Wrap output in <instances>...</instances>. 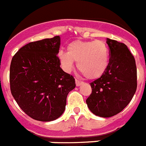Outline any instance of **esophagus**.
<instances>
[{"label": "esophagus", "mask_w": 146, "mask_h": 146, "mask_svg": "<svg viewBox=\"0 0 146 146\" xmlns=\"http://www.w3.org/2000/svg\"><path fill=\"white\" fill-rule=\"evenodd\" d=\"M82 81H80V80H78V79H76V85L77 87H79V86H80L81 84H82Z\"/></svg>", "instance_id": "obj_1"}]
</instances>
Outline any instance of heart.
<instances>
[{"label":"heart","instance_id":"b5f03b06","mask_svg":"<svg viewBox=\"0 0 146 146\" xmlns=\"http://www.w3.org/2000/svg\"><path fill=\"white\" fill-rule=\"evenodd\" d=\"M58 59L63 70L67 73L77 67L85 78L95 79L103 75L110 63V52L103 41H76L67 46V52L59 50Z\"/></svg>","mask_w":146,"mask_h":146}]
</instances>
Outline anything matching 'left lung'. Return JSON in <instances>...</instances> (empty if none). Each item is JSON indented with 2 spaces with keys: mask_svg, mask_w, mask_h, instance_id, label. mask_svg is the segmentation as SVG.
<instances>
[{
  "mask_svg": "<svg viewBox=\"0 0 146 146\" xmlns=\"http://www.w3.org/2000/svg\"><path fill=\"white\" fill-rule=\"evenodd\" d=\"M110 63L100 78L90 83L92 93L87 99L88 108L100 117L117 114L128 105L137 90L134 57L123 43L107 38Z\"/></svg>",
  "mask_w": 146,
  "mask_h": 146,
  "instance_id": "obj_1",
  "label": "left lung"
}]
</instances>
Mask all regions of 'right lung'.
<instances>
[{
	"label": "right lung",
	"mask_w": 146,
	"mask_h": 146,
	"mask_svg": "<svg viewBox=\"0 0 146 146\" xmlns=\"http://www.w3.org/2000/svg\"><path fill=\"white\" fill-rule=\"evenodd\" d=\"M60 44L58 35L30 42L11 62L12 95L24 113L35 120L50 122L61 117L67 94L76 87L73 76L60 67Z\"/></svg>",
	"instance_id": "obj_1"
}]
</instances>
